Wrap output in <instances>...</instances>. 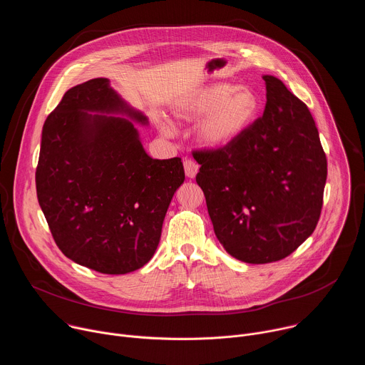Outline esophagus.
I'll return each mask as SVG.
<instances>
[{
  "mask_svg": "<svg viewBox=\"0 0 365 365\" xmlns=\"http://www.w3.org/2000/svg\"><path fill=\"white\" fill-rule=\"evenodd\" d=\"M183 168H185V173L189 179H193L199 170V166L192 160V159H185L183 160Z\"/></svg>",
  "mask_w": 365,
  "mask_h": 365,
  "instance_id": "esophagus-1",
  "label": "esophagus"
}]
</instances>
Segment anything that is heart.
<instances>
[{
  "instance_id": "b5f03b06",
  "label": "heart",
  "mask_w": 365,
  "mask_h": 365,
  "mask_svg": "<svg viewBox=\"0 0 365 365\" xmlns=\"http://www.w3.org/2000/svg\"><path fill=\"white\" fill-rule=\"evenodd\" d=\"M257 110L258 98L251 88L218 82L195 91L182 103L179 114L189 121L203 116L196 128L197 141L210 148H224L248 130ZM162 128L170 133L168 125Z\"/></svg>"
}]
</instances>
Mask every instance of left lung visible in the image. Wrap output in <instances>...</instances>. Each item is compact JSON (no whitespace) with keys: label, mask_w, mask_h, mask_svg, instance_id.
Segmentation results:
<instances>
[{"label":"left lung","mask_w":365,"mask_h":365,"mask_svg":"<svg viewBox=\"0 0 365 365\" xmlns=\"http://www.w3.org/2000/svg\"><path fill=\"white\" fill-rule=\"evenodd\" d=\"M263 79V117L231 145L193 154L218 241L250 264L279 262L312 235L328 173L307 107L276 76Z\"/></svg>","instance_id":"left-lung-1"}]
</instances>
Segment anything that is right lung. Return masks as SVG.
I'll list each match as a JSON object with an SVG mask.
<instances>
[{
	"label": "right lung",
	"instance_id": "right-lung-1",
	"mask_svg": "<svg viewBox=\"0 0 365 365\" xmlns=\"http://www.w3.org/2000/svg\"><path fill=\"white\" fill-rule=\"evenodd\" d=\"M134 124L148 118L95 78L71 88L41 131L36 189L50 232L72 262L103 274L150 262L185 180L182 160L151 159Z\"/></svg>",
	"mask_w": 365,
	"mask_h": 365
}]
</instances>
